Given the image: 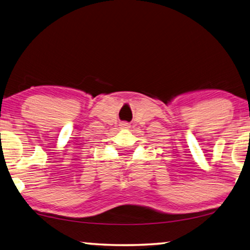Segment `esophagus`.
<instances>
[{"label":"esophagus","instance_id":"obj_1","mask_svg":"<svg viewBox=\"0 0 250 250\" xmlns=\"http://www.w3.org/2000/svg\"><path fill=\"white\" fill-rule=\"evenodd\" d=\"M121 128L129 129V128H130V125L128 124V122H124V124H121Z\"/></svg>","mask_w":250,"mask_h":250}]
</instances>
